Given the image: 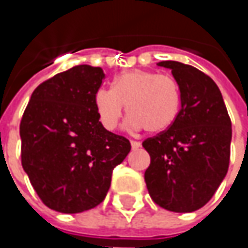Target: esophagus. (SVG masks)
<instances>
[{"label": "esophagus", "mask_w": 248, "mask_h": 248, "mask_svg": "<svg viewBox=\"0 0 248 248\" xmlns=\"http://www.w3.org/2000/svg\"><path fill=\"white\" fill-rule=\"evenodd\" d=\"M131 148L134 149H139L140 148V142H137V140H131Z\"/></svg>", "instance_id": "1"}]
</instances>
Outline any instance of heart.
<instances>
[{"label":"heart","instance_id":"heart-1","mask_svg":"<svg viewBox=\"0 0 248 248\" xmlns=\"http://www.w3.org/2000/svg\"><path fill=\"white\" fill-rule=\"evenodd\" d=\"M93 105L100 124L108 131L119 125L124 105H127L129 128H145L148 134L156 135L175 123L181 110V90L170 76L131 70L117 76L111 90L96 91Z\"/></svg>","mask_w":248,"mask_h":248}]
</instances>
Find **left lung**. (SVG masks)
Listing matches in <instances>:
<instances>
[{"mask_svg":"<svg viewBox=\"0 0 248 248\" xmlns=\"http://www.w3.org/2000/svg\"><path fill=\"white\" fill-rule=\"evenodd\" d=\"M181 90V110L170 128L142 145L149 195L160 207L192 213L208 203L229 167L232 124L219 88L193 66L166 61Z\"/></svg>","mask_w":248,"mask_h":248,"instance_id":"1","label":"left lung"}]
</instances>
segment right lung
I'll return each mask as SVG.
<instances>
[{
  "mask_svg": "<svg viewBox=\"0 0 248 248\" xmlns=\"http://www.w3.org/2000/svg\"><path fill=\"white\" fill-rule=\"evenodd\" d=\"M100 67L80 64L40 84L20 121L22 166L43 203L77 214L103 202L128 139L100 124L93 95Z\"/></svg>",
  "mask_w": 248,
  "mask_h": 248,
  "instance_id": "right-lung-1",
  "label": "right lung"
}]
</instances>
